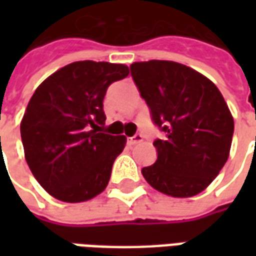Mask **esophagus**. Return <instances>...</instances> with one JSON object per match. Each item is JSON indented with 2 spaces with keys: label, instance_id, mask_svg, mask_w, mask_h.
Instances as JSON below:
<instances>
[{
  "label": "esophagus",
  "instance_id": "obj_1",
  "mask_svg": "<svg viewBox=\"0 0 256 256\" xmlns=\"http://www.w3.org/2000/svg\"><path fill=\"white\" fill-rule=\"evenodd\" d=\"M142 141V136L141 134H136V136H133V137H130V140H128V144L130 145H136V144H140Z\"/></svg>",
  "mask_w": 256,
  "mask_h": 256
}]
</instances>
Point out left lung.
<instances>
[{"label":"left lung","instance_id":"left-lung-1","mask_svg":"<svg viewBox=\"0 0 256 256\" xmlns=\"http://www.w3.org/2000/svg\"><path fill=\"white\" fill-rule=\"evenodd\" d=\"M150 118L166 137L158 159L141 172L152 188L190 198L212 182L230 152L234 122L218 88L184 64L150 60L130 66Z\"/></svg>","mask_w":256,"mask_h":256}]
</instances>
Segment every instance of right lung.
<instances>
[{
  "mask_svg": "<svg viewBox=\"0 0 256 256\" xmlns=\"http://www.w3.org/2000/svg\"><path fill=\"white\" fill-rule=\"evenodd\" d=\"M124 64L75 62L42 82L20 124L26 162L53 198L80 203L108 185L124 136L101 133L108 86L126 78Z\"/></svg>",
  "mask_w": 256,
  "mask_h": 256,
  "instance_id": "add662e5",
  "label": "right lung"
}]
</instances>
